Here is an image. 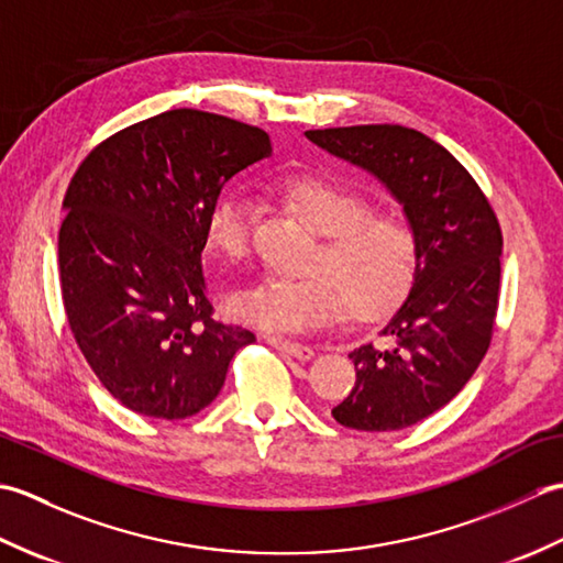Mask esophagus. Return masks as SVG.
Instances as JSON below:
<instances>
[{
  "mask_svg": "<svg viewBox=\"0 0 563 563\" xmlns=\"http://www.w3.org/2000/svg\"><path fill=\"white\" fill-rule=\"evenodd\" d=\"M268 343L273 345V349H278L283 353H288L292 357H297V361H309V357H314V351L309 349V345L305 343H295V341H285L280 336H268Z\"/></svg>",
  "mask_w": 563,
  "mask_h": 563,
  "instance_id": "obj_1",
  "label": "esophagus"
}]
</instances>
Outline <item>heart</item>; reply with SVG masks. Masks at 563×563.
Masks as SVG:
<instances>
[{
    "label": "heart",
    "mask_w": 563,
    "mask_h": 563,
    "mask_svg": "<svg viewBox=\"0 0 563 563\" xmlns=\"http://www.w3.org/2000/svg\"><path fill=\"white\" fill-rule=\"evenodd\" d=\"M273 196L319 234L300 280L263 278L232 295V312L251 327L297 333L327 327L343 312L353 319H379L411 290L418 242L401 214L369 212L353 190L319 176H288L273 184ZM254 208L242 188L210 202L206 242L224 261L249 254Z\"/></svg>",
    "instance_id": "b5f03b06"
}]
</instances>
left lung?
I'll return each mask as SVG.
<instances>
[{"instance_id":"obj_1","label":"left lung","mask_w":563,"mask_h":563,"mask_svg":"<svg viewBox=\"0 0 563 563\" xmlns=\"http://www.w3.org/2000/svg\"><path fill=\"white\" fill-rule=\"evenodd\" d=\"M331 157L375 176L418 242L416 278L379 336L349 357L355 387L333 418L355 430H401L442 409L488 351L504 236L470 172L423 133L401 125L307 130Z\"/></svg>"}]
</instances>
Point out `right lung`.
I'll return each instance as SVG.
<instances>
[{"label": "right lung", "mask_w": 563, "mask_h": 563, "mask_svg": "<svg viewBox=\"0 0 563 563\" xmlns=\"http://www.w3.org/2000/svg\"><path fill=\"white\" fill-rule=\"evenodd\" d=\"M271 154L258 128L176 109L101 142L71 176L57 239L63 305L79 351L130 411H202L234 353L256 341L210 317L200 254L210 202Z\"/></svg>", "instance_id": "add662e5"}]
</instances>
